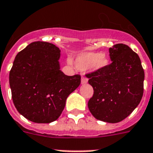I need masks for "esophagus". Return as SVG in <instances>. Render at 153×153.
I'll list each match as a JSON object with an SVG mask.
<instances>
[{
    "label": "esophagus",
    "instance_id": "1",
    "mask_svg": "<svg viewBox=\"0 0 153 153\" xmlns=\"http://www.w3.org/2000/svg\"><path fill=\"white\" fill-rule=\"evenodd\" d=\"M88 82V79L85 78V77H82V81H81V83L82 85L84 84H86Z\"/></svg>",
    "mask_w": 153,
    "mask_h": 153
}]
</instances>
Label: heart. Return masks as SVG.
Here are the masks:
<instances>
[{"label":"heart","instance_id":"b5f03b06","mask_svg":"<svg viewBox=\"0 0 153 153\" xmlns=\"http://www.w3.org/2000/svg\"><path fill=\"white\" fill-rule=\"evenodd\" d=\"M68 64L71 65L69 59ZM110 65L108 57L101 53L83 52L79 53L74 59V66L79 70L85 71L88 69L92 71H101L105 69Z\"/></svg>","mask_w":153,"mask_h":153}]
</instances>
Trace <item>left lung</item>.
<instances>
[{"label": "left lung", "mask_w": 153, "mask_h": 153, "mask_svg": "<svg viewBox=\"0 0 153 153\" xmlns=\"http://www.w3.org/2000/svg\"><path fill=\"white\" fill-rule=\"evenodd\" d=\"M109 53L112 63L107 68L86 74L94 90L88 107L97 120L117 123L139 104L145 73L138 55L127 45H114Z\"/></svg>", "instance_id": "8db88e82"}]
</instances>
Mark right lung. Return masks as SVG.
<instances>
[{
  "label": "right lung",
  "instance_id": "1",
  "mask_svg": "<svg viewBox=\"0 0 153 153\" xmlns=\"http://www.w3.org/2000/svg\"><path fill=\"white\" fill-rule=\"evenodd\" d=\"M61 51L47 42L31 43L18 53L9 74L15 108L24 117L39 124L60 117L68 96L81 83V76L61 71Z\"/></svg>",
  "mask_w": 153,
  "mask_h": 153
}]
</instances>
